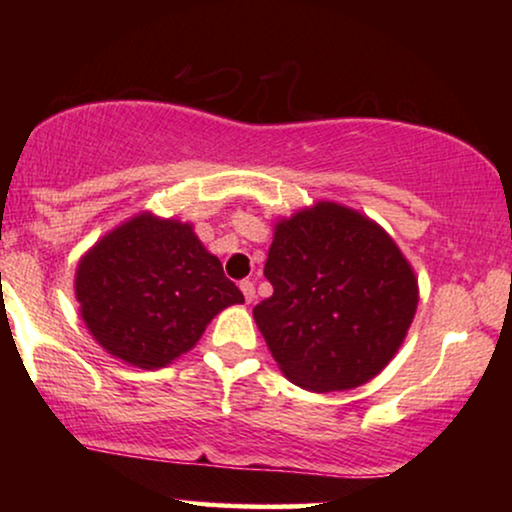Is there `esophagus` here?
Listing matches in <instances>:
<instances>
[{
	"label": "esophagus",
	"instance_id": "obj_1",
	"mask_svg": "<svg viewBox=\"0 0 512 512\" xmlns=\"http://www.w3.org/2000/svg\"><path fill=\"white\" fill-rule=\"evenodd\" d=\"M240 291L244 293V300H247V303H251V300L256 298V286H254V282H251V279H242Z\"/></svg>",
	"mask_w": 512,
	"mask_h": 512
}]
</instances>
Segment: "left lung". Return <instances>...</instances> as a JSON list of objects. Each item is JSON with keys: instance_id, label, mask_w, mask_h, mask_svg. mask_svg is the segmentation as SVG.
<instances>
[{"instance_id": "1", "label": "left lung", "mask_w": 512, "mask_h": 512, "mask_svg": "<svg viewBox=\"0 0 512 512\" xmlns=\"http://www.w3.org/2000/svg\"><path fill=\"white\" fill-rule=\"evenodd\" d=\"M254 307L277 366L298 387L345 391L394 359L417 310V279L396 242L354 209L317 202L275 226Z\"/></svg>"}]
</instances>
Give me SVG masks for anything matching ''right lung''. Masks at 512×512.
Instances as JSON below:
<instances>
[{
  "instance_id": "obj_1",
  "label": "right lung",
  "mask_w": 512,
  "mask_h": 512,
  "mask_svg": "<svg viewBox=\"0 0 512 512\" xmlns=\"http://www.w3.org/2000/svg\"><path fill=\"white\" fill-rule=\"evenodd\" d=\"M74 289L93 338L146 370L186 354L216 314L244 303L191 223L149 212L111 230L81 258Z\"/></svg>"
}]
</instances>
